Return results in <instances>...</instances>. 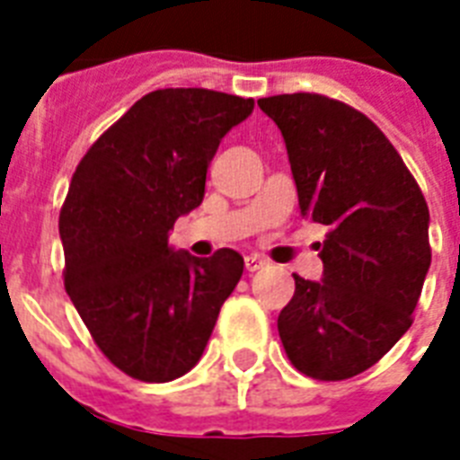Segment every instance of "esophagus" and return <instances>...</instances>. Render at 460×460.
Instances as JSON below:
<instances>
[{"mask_svg":"<svg viewBox=\"0 0 460 460\" xmlns=\"http://www.w3.org/2000/svg\"><path fill=\"white\" fill-rule=\"evenodd\" d=\"M267 265H270V262H267L265 258L255 255V252H252V255H245V270H248V272H258V270H262V267Z\"/></svg>","mask_w":460,"mask_h":460,"instance_id":"34e87169","label":"esophagus"}]
</instances>
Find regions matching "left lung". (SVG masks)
I'll use <instances>...</instances> for the list:
<instances>
[{
    "label": "left lung",
    "mask_w": 460,
    "mask_h": 460,
    "mask_svg": "<svg viewBox=\"0 0 460 460\" xmlns=\"http://www.w3.org/2000/svg\"><path fill=\"white\" fill-rule=\"evenodd\" d=\"M258 104L284 136L301 215L327 226L322 281L294 274L281 343L307 377H356L413 324L432 260L428 202L363 111L314 93Z\"/></svg>",
    "instance_id": "8db88e82"
}]
</instances>
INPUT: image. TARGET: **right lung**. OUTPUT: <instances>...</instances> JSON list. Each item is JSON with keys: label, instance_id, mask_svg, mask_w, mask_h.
<instances>
[{"label": "right lung", "instance_id": "right-lung-1", "mask_svg": "<svg viewBox=\"0 0 460 460\" xmlns=\"http://www.w3.org/2000/svg\"><path fill=\"white\" fill-rule=\"evenodd\" d=\"M252 97L205 88L147 93L78 162L59 215L64 287L121 372L140 382L186 375L243 274L231 248L193 258L169 245L202 202L222 138Z\"/></svg>", "mask_w": 460, "mask_h": 460}]
</instances>
